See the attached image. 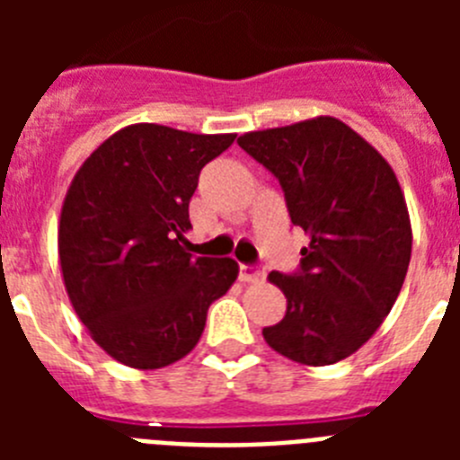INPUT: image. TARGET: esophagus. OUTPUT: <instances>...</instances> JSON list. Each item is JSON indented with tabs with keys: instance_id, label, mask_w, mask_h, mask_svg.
<instances>
[{
	"instance_id": "obj_1",
	"label": "esophagus",
	"mask_w": 460,
	"mask_h": 460,
	"mask_svg": "<svg viewBox=\"0 0 460 460\" xmlns=\"http://www.w3.org/2000/svg\"><path fill=\"white\" fill-rule=\"evenodd\" d=\"M262 279H265V270H258V267L251 265L239 267V280H243V283H258Z\"/></svg>"
}]
</instances>
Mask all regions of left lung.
I'll return each instance as SVG.
<instances>
[{
    "label": "left lung",
    "mask_w": 460,
    "mask_h": 460,
    "mask_svg": "<svg viewBox=\"0 0 460 460\" xmlns=\"http://www.w3.org/2000/svg\"><path fill=\"white\" fill-rule=\"evenodd\" d=\"M237 142L280 181L292 223L308 234L302 270L270 274L288 311L262 336L296 364H336L376 334L403 288L412 227L401 184L382 154L336 117Z\"/></svg>",
    "instance_id": "8db88e82"
}]
</instances>
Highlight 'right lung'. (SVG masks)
I'll return each mask as SVG.
<instances>
[{"label":"right lung","instance_id":"1","mask_svg":"<svg viewBox=\"0 0 460 460\" xmlns=\"http://www.w3.org/2000/svg\"><path fill=\"white\" fill-rule=\"evenodd\" d=\"M234 137L124 126L68 186L57 233L64 286L89 336L124 367L154 371L189 355L211 302L237 280L233 258L181 246L200 170Z\"/></svg>","mask_w":460,"mask_h":460}]
</instances>
